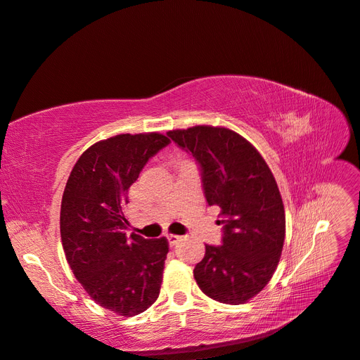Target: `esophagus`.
<instances>
[{
  "label": "esophagus",
  "mask_w": 360,
  "mask_h": 360,
  "mask_svg": "<svg viewBox=\"0 0 360 360\" xmlns=\"http://www.w3.org/2000/svg\"><path fill=\"white\" fill-rule=\"evenodd\" d=\"M182 237H179V235H167V241H169V245L170 248H174L179 241H181Z\"/></svg>",
  "instance_id": "obj_1"
}]
</instances>
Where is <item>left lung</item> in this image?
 Masks as SVG:
<instances>
[{
	"label": "left lung",
	"mask_w": 360,
	"mask_h": 360,
	"mask_svg": "<svg viewBox=\"0 0 360 360\" xmlns=\"http://www.w3.org/2000/svg\"><path fill=\"white\" fill-rule=\"evenodd\" d=\"M167 136L199 164L205 199L224 215L221 245H205L194 279L212 300L245 303L270 282L283 248L285 210L273 173L228 128L202 125Z\"/></svg>",
	"instance_id": "1"
}]
</instances>
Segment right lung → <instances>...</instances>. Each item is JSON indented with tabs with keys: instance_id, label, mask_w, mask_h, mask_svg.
Returning a JSON list of instances; mask_svg holds the SVG:
<instances>
[{
	"instance_id": "1",
	"label": "right lung",
	"mask_w": 360,
	"mask_h": 360,
	"mask_svg": "<svg viewBox=\"0 0 360 360\" xmlns=\"http://www.w3.org/2000/svg\"><path fill=\"white\" fill-rule=\"evenodd\" d=\"M170 140L120 134L90 146L72 169L60 211V233L77 281L99 306L122 316L145 312L158 299L166 238L127 237L123 207L146 162Z\"/></svg>"
}]
</instances>
